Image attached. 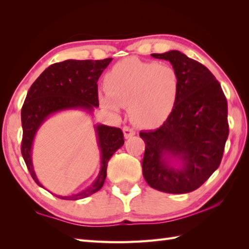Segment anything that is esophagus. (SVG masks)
Returning a JSON list of instances; mask_svg holds the SVG:
<instances>
[{"label":"esophagus","mask_w":249,"mask_h":249,"mask_svg":"<svg viewBox=\"0 0 249 249\" xmlns=\"http://www.w3.org/2000/svg\"><path fill=\"white\" fill-rule=\"evenodd\" d=\"M124 134L125 139H130V137L135 135V131L130 126H124Z\"/></svg>","instance_id":"1"}]
</instances>
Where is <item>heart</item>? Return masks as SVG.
<instances>
[{"label":"heart","mask_w":249,"mask_h":249,"mask_svg":"<svg viewBox=\"0 0 249 249\" xmlns=\"http://www.w3.org/2000/svg\"><path fill=\"white\" fill-rule=\"evenodd\" d=\"M179 75L168 65L129 57L120 60L106 75L103 107L118 112L128 106L132 119L146 128L162 124L173 113L179 96Z\"/></svg>","instance_id":"heart-1"}]
</instances>
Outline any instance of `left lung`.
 Returning <instances> with one entry per match:
<instances>
[{
    "mask_svg": "<svg viewBox=\"0 0 249 249\" xmlns=\"http://www.w3.org/2000/svg\"><path fill=\"white\" fill-rule=\"evenodd\" d=\"M165 59L179 75L173 113L145 142L142 175L152 189L169 194L197 190L219 166L228 139L227 100L219 83L200 63L177 50L151 54Z\"/></svg>",
    "mask_w": 249,
    "mask_h": 249,
    "instance_id": "1",
    "label": "left lung"
}]
</instances>
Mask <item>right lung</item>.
Instances as JSON below:
<instances>
[{
  "label": "right lung",
  "mask_w": 249,
  "mask_h": 249,
  "mask_svg": "<svg viewBox=\"0 0 249 249\" xmlns=\"http://www.w3.org/2000/svg\"><path fill=\"white\" fill-rule=\"evenodd\" d=\"M113 58L102 60L67 59L48 67L33 83L21 109L23 130L21 153L32 178L42 189L33 166L32 150L35 136L40 126L51 116L65 110L80 109L92 115L99 107L97 82ZM97 146L100 150V171L92 183L76 194L62 196L64 200H79L101 189L107 178L109 159L124 146V134L119 128L98 124L93 125Z\"/></svg>",
  "instance_id": "1"
}]
</instances>
